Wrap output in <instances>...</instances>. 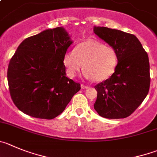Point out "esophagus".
<instances>
[{"label": "esophagus", "mask_w": 157, "mask_h": 157, "mask_svg": "<svg viewBox=\"0 0 157 157\" xmlns=\"http://www.w3.org/2000/svg\"><path fill=\"white\" fill-rule=\"evenodd\" d=\"M81 88L83 89V90H85V89H88V88H89V86H86V85L82 84V85H81Z\"/></svg>", "instance_id": "esophagus-1"}]
</instances>
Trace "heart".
<instances>
[{
  "label": "heart",
  "mask_w": 157,
  "mask_h": 157,
  "mask_svg": "<svg viewBox=\"0 0 157 157\" xmlns=\"http://www.w3.org/2000/svg\"><path fill=\"white\" fill-rule=\"evenodd\" d=\"M117 62L116 50L96 40L80 43L75 50H67L63 57V64L68 77H75L84 67L85 77L95 82L109 78L114 72Z\"/></svg>",
  "instance_id": "heart-1"
}]
</instances>
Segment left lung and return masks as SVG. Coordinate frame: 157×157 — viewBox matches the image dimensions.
Returning a JSON list of instances; mask_svg holds the SVG:
<instances>
[{
  "label": "left lung",
  "instance_id": "8db88e82",
  "mask_svg": "<svg viewBox=\"0 0 157 157\" xmlns=\"http://www.w3.org/2000/svg\"><path fill=\"white\" fill-rule=\"evenodd\" d=\"M93 31L114 48L118 56L113 74L94 86L97 92L94 109L105 118H125L140 106L149 93V57L133 34L100 26H94Z\"/></svg>",
  "mask_w": 157,
  "mask_h": 157
}]
</instances>
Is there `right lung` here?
Returning <instances> with one entry per match:
<instances>
[{
  "mask_svg": "<svg viewBox=\"0 0 157 157\" xmlns=\"http://www.w3.org/2000/svg\"><path fill=\"white\" fill-rule=\"evenodd\" d=\"M72 43L63 27L46 29L21 43L8 68L10 95L18 110L48 120L64 111L81 89L66 77L63 64Z\"/></svg>",
  "mask_w": 157,
  "mask_h": 157,
  "instance_id": "1",
  "label": "right lung"
}]
</instances>
